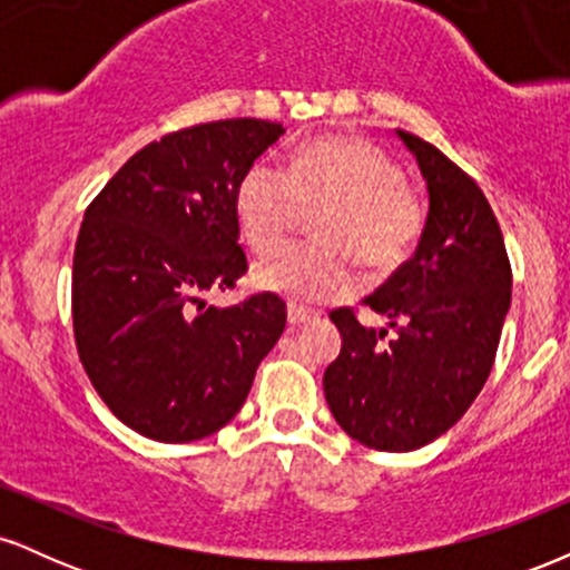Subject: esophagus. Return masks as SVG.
<instances>
[{"mask_svg": "<svg viewBox=\"0 0 570 570\" xmlns=\"http://www.w3.org/2000/svg\"><path fill=\"white\" fill-rule=\"evenodd\" d=\"M286 316H289V324H292V326H303V324H307V322H313V318H316V313H313L311 307L289 305V311H286Z\"/></svg>", "mask_w": 570, "mask_h": 570, "instance_id": "1", "label": "esophagus"}]
</instances>
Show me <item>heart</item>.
Wrapping results in <instances>:
<instances>
[{
	"label": "heart",
	"instance_id": "1",
	"mask_svg": "<svg viewBox=\"0 0 570 570\" xmlns=\"http://www.w3.org/2000/svg\"><path fill=\"white\" fill-rule=\"evenodd\" d=\"M322 244H294L254 267V281L292 303L316 305L356 286L353 257L370 271L396 267L421 238L426 208L404 185L399 163L377 144L351 136L305 141L289 166L263 158L244 174L235 195L240 233L257 254L289 238L305 208Z\"/></svg>",
	"mask_w": 570,
	"mask_h": 570
}]
</instances>
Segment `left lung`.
<instances>
[{"label":"left lung","instance_id":"obj_1","mask_svg":"<svg viewBox=\"0 0 570 570\" xmlns=\"http://www.w3.org/2000/svg\"><path fill=\"white\" fill-rule=\"evenodd\" d=\"M396 134L429 187L415 254L364 297L396 335L362 326L353 307H337L330 318L343 348L324 372L340 429L385 453L423 448L461 421L493 370L512 303V265L482 189L434 144Z\"/></svg>","mask_w":570,"mask_h":570}]
</instances>
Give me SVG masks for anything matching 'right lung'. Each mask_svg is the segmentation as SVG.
<instances>
[{
	"label": "right lung",
	"instance_id": "obj_1",
	"mask_svg": "<svg viewBox=\"0 0 570 570\" xmlns=\"http://www.w3.org/2000/svg\"><path fill=\"white\" fill-rule=\"evenodd\" d=\"M281 122L235 117L147 144L85 208L71 267L77 353L109 410L155 442H193L244 407L278 343L273 292L203 303L248 271L235 195Z\"/></svg>",
	"mask_w": 570,
	"mask_h": 570
}]
</instances>
